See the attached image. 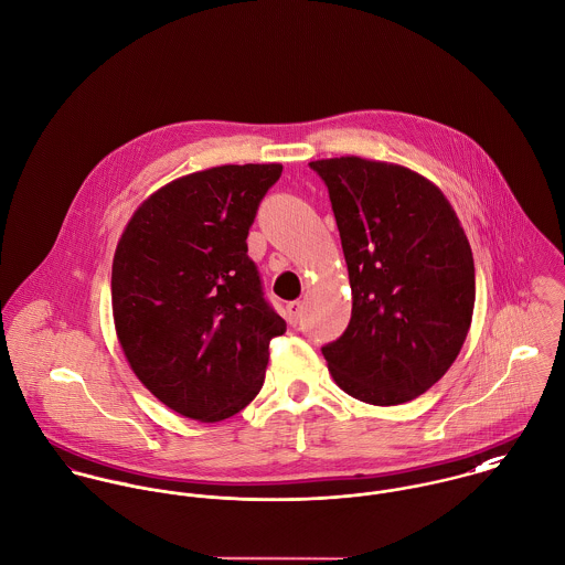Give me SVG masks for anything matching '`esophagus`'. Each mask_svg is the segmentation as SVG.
Wrapping results in <instances>:
<instances>
[{"instance_id": "esophagus-1", "label": "esophagus", "mask_w": 565, "mask_h": 565, "mask_svg": "<svg viewBox=\"0 0 565 565\" xmlns=\"http://www.w3.org/2000/svg\"><path fill=\"white\" fill-rule=\"evenodd\" d=\"M301 315H303V303H301V301H290V303L286 306V321H288L292 328L299 326Z\"/></svg>"}]
</instances>
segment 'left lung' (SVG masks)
Masks as SVG:
<instances>
[{"label": "left lung", "instance_id": "1", "mask_svg": "<svg viewBox=\"0 0 565 565\" xmlns=\"http://www.w3.org/2000/svg\"><path fill=\"white\" fill-rule=\"evenodd\" d=\"M310 168L330 192L351 284V319L321 347L351 397L395 406L439 382L471 326L476 277L448 199L399 166L337 157Z\"/></svg>", "mask_w": 565, "mask_h": 565}]
</instances>
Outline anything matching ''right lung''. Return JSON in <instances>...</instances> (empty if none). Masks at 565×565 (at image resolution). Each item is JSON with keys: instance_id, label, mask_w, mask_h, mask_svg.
I'll return each mask as SVG.
<instances>
[{"instance_id": "obj_1", "label": "right lung", "mask_w": 565, "mask_h": 565, "mask_svg": "<svg viewBox=\"0 0 565 565\" xmlns=\"http://www.w3.org/2000/svg\"><path fill=\"white\" fill-rule=\"evenodd\" d=\"M279 163L221 166L154 192L115 248L117 339L141 384L168 408L221 422L264 384L286 321L264 297L248 228Z\"/></svg>"}]
</instances>
